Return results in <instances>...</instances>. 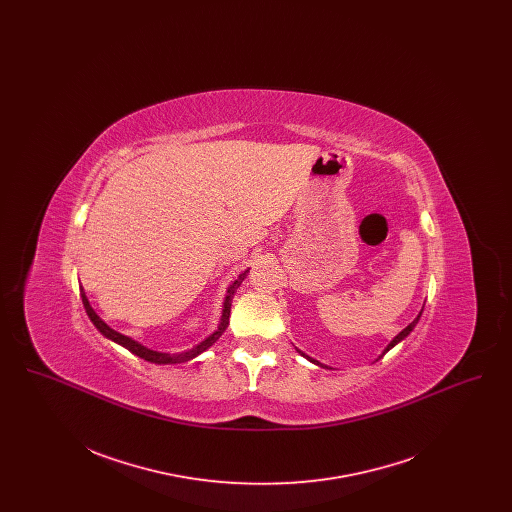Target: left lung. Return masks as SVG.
<instances>
[{
  "mask_svg": "<svg viewBox=\"0 0 512 512\" xmlns=\"http://www.w3.org/2000/svg\"><path fill=\"white\" fill-rule=\"evenodd\" d=\"M420 315H422V311H420V313H418V317L414 318L413 322H411V324H409V326H407V328H403V330H401V332H399V334H397V336H395V338H393V340H391L390 343H388V347H386V349H384V351H382V355H380V357H378V359H382V357H384V355H386V353H388V351H390L391 347H395V345H397V343H399V341L405 340V338H407V336H409V334H411V332H413L414 326H416V322H418V320H420ZM297 351H299V349H297ZM299 353H301V355H303V357H305V359H309V361H311V363H315V365H317V366H322V368H328V366L322 365V363H320V361H317V359H313V357H309V355H305V353H303V351H299Z\"/></svg>",
  "mask_w": 512,
  "mask_h": 512,
  "instance_id": "1",
  "label": "left lung"
}]
</instances>
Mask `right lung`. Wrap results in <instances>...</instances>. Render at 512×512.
Listing matches in <instances>:
<instances>
[{"label":"right lung","mask_w":512,"mask_h":512,"mask_svg":"<svg viewBox=\"0 0 512 512\" xmlns=\"http://www.w3.org/2000/svg\"><path fill=\"white\" fill-rule=\"evenodd\" d=\"M247 272H249V268L244 270L230 286H228V290H226V297H224V303H222V315H220L219 326L205 338V340L199 341L197 345L194 347H190V349H186V351H180V353H163V351H153V349H149L146 345H142L140 341L132 340V338H128V336H124L121 332H117V330H113L107 322H103L101 318H99L98 313L94 311V307L90 305V301H88V297H86V292H84V288L80 286V297H82V303H84V309H86V315L90 317V320L94 322V326L98 328L99 332L107 338V340L115 341V343H119L122 347H126L130 353H134V355H138V357H142L144 361L147 363H155V365H176V363H186V361H192L195 357H199L203 351H207L215 341L219 340L220 336H222V332L226 330V326H228V318H230V307H232V299H234V293L236 290L240 288V284L244 282L245 276H247Z\"/></svg>","instance_id":"obj_1"}]
</instances>
